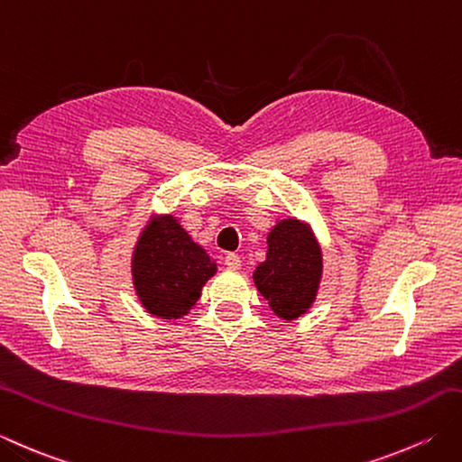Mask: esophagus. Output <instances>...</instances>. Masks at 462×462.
I'll use <instances>...</instances> for the list:
<instances>
[{
	"label": "esophagus",
	"mask_w": 462,
	"mask_h": 462,
	"mask_svg": "<svg viewBox=\"0 0 462 462\" xmlns=\"http://www.w3.org/2000/svg\"><path fill=\"white\" fill-rule=\"evenodd\" d=\"M224 264L228 266L230 270H240V266H242V260H240V256H238V254H226V258H224Z\"/></svg>",
	"instance_id": "esophagus-1"
}]
</instances>
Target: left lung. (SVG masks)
Here are the masks:
<instances>
[{
    "instance_id": "8db88e82",
    "label": "left lung",
    "mask_w": 462,
    "mask_h": 462,
    "mask_svg": "<svg viewBox=\"0 0 462 462\" xmlns=\"http://www.w3.org/2000/svg\"><path fill=\"white\" fill-rule=\"evenodd\" d=\"M322 276V252L309 226L288 218L268 234L266 260L254 282L278 319L296 320L310 309Z\"/></svg>"
}]
</instances>
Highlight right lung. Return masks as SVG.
Listing matches in <instances>:
<instances>
[{
  "label": "right lung",
  "mask_w": 462,
  "mask_h": 462,
  "mask_svg": "<svg viewBox=\"0 0 462 462\" xmlns=\"http://www.w3.org/2000/svg\"><path fill=\"white\" fill-rule=\"evenodd\" d=\"M216 264L188 236L174 216L153 220L135 244L132 276L135 294L150 314L166 320L182 319L200 298Z\"/></svg>",
  "instance_id": "1"
}]
</instances>
